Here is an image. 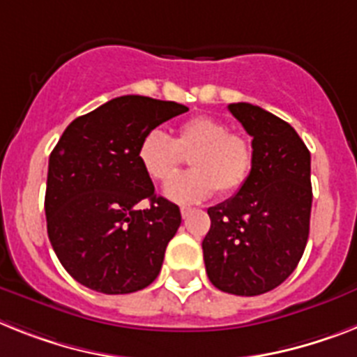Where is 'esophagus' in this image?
<instances>
[{
	"label": "esophagus",
	"instance_id": "1",
	"mask_svg": "<svg viewBox=\"0 0 357 357\" xmlns=\"http://www.w3.org/2000/svg\"><path fill=\"white\" fill-rule=\"evenodd\" d=\"M190 212H192V208H188V206H181V215H183V220L190 215Z\"/></svg>",
	"mask_w": 357,
	"mask_h": 357
}]
</instances>
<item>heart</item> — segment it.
Here are the masks:
<instances>
[{
    "label": "heart",
    "instance_id": "b5f03b06",
    "mask_svg": "<svg viewBox=\"0 0 357 357\" xmlns=\"http://www.w3.org/2000/svg\"><path fill=\"white\" fill-rule=\"evenodd\" d=\"M181 154H190L188 170L172 178L165 196L181 205L205 202L215 190L232 196L247 183L254 167V151L248 139L230 134V128L211 116H194L176 128L170 137L149 130L137 145V161L146 178L163 183L176 172Z\"/></svg>",
    "mask_w": 357,
    "mask_h": 357
}]
</instances>
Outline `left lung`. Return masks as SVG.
I'll return each mask as SVG.
<instances>
[{
    "label": "left lung",
    "mask_w": 357,
    "mask_h": 357,
    "mask_svg": "<svg viewBox=\"0 0 357 357\" xmlns=\"http://www.w3.org/2000/svg\"><path fill=\"white\" fill-rule=\"evenodd\" d=\"M252 136L254 167L238 194L211 206L203 239L215 289L259 296L280 287L303 256L310 227V152L289 123L250 103L229 105Z\"/></svg>",
    "instance_id": "8db88e82"
}]
</instances>
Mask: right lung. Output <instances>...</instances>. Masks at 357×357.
Wrapping results in <instances>:
<instances>
[{
	"mask_svg": "<svg viewBox=\"0 0 357 357\" xmlns=\"http://www.w3.org/2000/svg\"><path fill=\"white\" fill-rule=\"evenodd\" d=\"M187 110L146 96L114 98L74 119L50 152L47 232L65 271L86 289L130 294L160 274L181 212L155 196L137 145ZM142 201L149 202L146 209L137 206Z\"/></svg>",
	"mask_w": 357,
	"mask_h": 357,
	"instance_id": "obj_1",
	"label": "right lung"
}]
</instances>
